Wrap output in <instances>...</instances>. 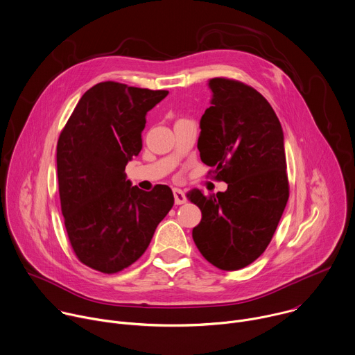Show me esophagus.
Returning <instances> with one entry per match:
<instances>
[{"mask_svg": "<svg viewBox=\"0 0 355 355\" xmlns=\"http://www.w3.org/2000/svg\"><path fill=\"white\" fill-rule=\"evenodd\" d=\"M173 197H175V204L176 205L184 204L187 201L186 193L183 190H180V189H173Z\"/></svg>", "mask_w": 355, "mask_h": 355, "instance_id": "esophagus-1", "label": "esophagus"}]
</instances>
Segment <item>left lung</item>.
<instances>
[{
	"label": "left lung",
	"instance_id": "8db88e82",
	"mask_svg": "<svg viewBox=\"0 0 355 355\" xmlns=\"http://www.w3.org/2000/svg\"><path fill=\"white\" fill-rule=\"evenodd\" d=\"M209 89L197 147L227 190L189 194L202 214L193 239L208 262L237 270L265 251L287 204L284 136L275 111L252 87L216 78Z\"/></svg>",
	"mask_w": 355,
	"mask_h": 355
}]
</instances>
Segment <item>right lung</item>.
Segmentation results:
<instances>
[{"instance_id":"add662e5","label":"right lung","mask_w":355,"mask_h":355,"mask_svg":"<svg viewBox=\"0 0 355 355\" xmlns=\"http://www.w3.org/2000/svg\"><path fill=\"white\" fill-rule=\"evenodd\" d=\"M168 93L98 83L82 96L60 136L65 227L78 258L96 270L116 273L136 262L173 207L168 186L143 191L125 173L143 147L147 112Z\"/></svg>"}]
</instances>
